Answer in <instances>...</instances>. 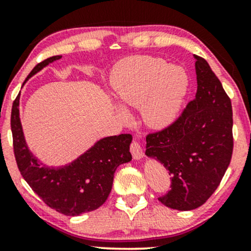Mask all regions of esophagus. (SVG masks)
I'll use <instances>...</instances> for the list:
<instances>
[{"label": "esophagus", "instance_id": "1", "mask_svg": "<svg viewBox=\"0 0 251 251\" xmlns=\"http://www.w3.org/2000/svg\"><path fill=\"white\" fill-rule=\"evenodd\" d=\"M129 150H131V153H132V155H133V158L135 160L142 159L143 155H144V152H143L142 146H140V144L138 143L137 140H133V142H132Z\"/></svg>", "mask_w": 251, "mask_h": 251}]
</instances>
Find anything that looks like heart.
I'll return each instance as SVG.
<instances>
[{
  "label": "heart",
  "instance_id": "heart-1",
  "mask_svg": "<svg viewBox=\"0 0 251 251\" xmlns=\"http://www.w3.org/2000/svg\"><path fill=\"white\" fill-rule=\"evenodd\" d=\"M109 82L118 101L132 107L142 106L144 122L154 128L174 122L189 87L184 68L149 55L123 59L112 70ZM119 114L126 116L125 109L119 108Z\"/></svg>",
  "mask_w": 251,
  "mask_h": 251
}]
</instances>
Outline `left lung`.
<instances>
[{
  "mask_svg": "<svg viewBox=\"0 0 251 251\" xmlns=\"http://www.w3.org/2000/svg\"><path fill=\"white\" fill-rule=\"evenodd\" d=\"M197 93L174 124L146 137L145 154L162 163L171 190L158 200L189 211L203 205L220 185L231 160V101L209 63L195 55Z\"/></svg>",
  "mask_w": 251,
  "mask_h": 251,
  "instance_id": "left-lung-1",
  "label": "left lung"
}]
</instances>
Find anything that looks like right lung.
Masks as SVG:
<instances>
[{"instance_id":"right-lung-1","label":"right lung","mask_w":251,"mask_h":251,"mask_svg":"<svg viewBox=\"0 0 251 251\" xmlns=\"http://www.w3.org/2000/svg\"><path fill=\"white\" fill-rule=\"evenodd\" d=\"M59 59L61 55L37 63L25 81ZM19 106L20 94L11 108L14 153L17 168L33 191L50 208L66 216H79L100 208L111 192L118 166L131 162L132 135L102 138L72 163L57 168L47 166L31 153L25 143Z\"/></svg>"}]
</instances>
